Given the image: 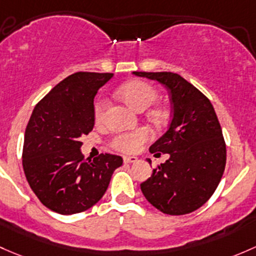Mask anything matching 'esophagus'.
<instances>
[{
  "label": "esophagus",
  "instance_id": "1",
  "mask_svg": "<svg viewBox=\"0 0 256 256\" xmlns=\"http://www.w3.org/2000/svg\"><path fill=\"white\" fill-rule=\"evenodd\" d=\"M138 158L134 157V156H125L124 157V163H136Z\"/></svg>",
  "mask_w": 256,
  "mask_h": 256
}]
</instances>
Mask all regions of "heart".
I'll use <instances>...</instances> for the list:
<instances>
[{
  "label": "heart",
  "mask_w": 256,
  "mask_h": 256,
  "mask_svg": "<svg viewBox=\"0 0 256 256\" xmlns=\"http://www.w3.org/2000/svg\"><path fill=\"white\" fill-rule=\"evenodd\" d=\"M118 94L128 106L137 112L148 109L158 99V92L153 86L144 80H134L122 86ZM108 100L104 96H100L94 102L93 112L96 121H102L106 112ZM150 116L154 120L162 119V112L156 110L150 112ZM150 131L147 128H138L131 131H120L110 140V146L114 150L124 153H134L138 150L150 138Z\"/></svg>",
  "instance_id": "obj_1"
}]
</instances>
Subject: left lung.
<instances>
[{"label": "left lung", "mask_w": 256, "mask_h": 256, "mask_svg": "<svg viewBox=\"0 0 256 256\" xmlns=\"http://www.w3.org/2000/svg\"><path fill=\"white\" fill-rule=\"evenodd\" d=\"M162 83L170 93L173 119L168 131L150 147L169 160L141 184L150 204L172 216L200 208L218 186L226 166V144L211 102L173 72H134ZM150 164V160H148Z\"/></svg>", "instance_id": "8db88e82"}]
</instances>
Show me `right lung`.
<instances>
[{
  "instance_id": "right-lung-1",
  "label": "right lung",
  "mask_w": 256,
  "mask_h": 256,
  "mask_svg": "<svg viewBox=\"0 0 256 256\" xmlns=\"http://www.w3.org/2000/svg\"><path fill=\"white\" fill-rule=\"evenodd\" d=\"M112 74L76 72L34 108L23 144V169L32 190L51 211L74 214L96 205L109 186L120 156L84 160L80 137L93 130L94 96Z\"/></svg>"
}]
</instances>
